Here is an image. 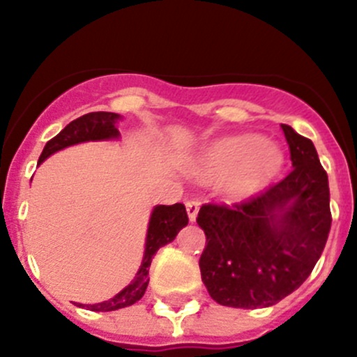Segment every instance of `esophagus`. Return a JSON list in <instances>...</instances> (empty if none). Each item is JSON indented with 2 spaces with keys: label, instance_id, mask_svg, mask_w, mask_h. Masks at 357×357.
Returning a JSON list of instances; mask_svg holds the SVG:
<instances>
[{
  "label": "esophagus",
  "instance_id": "esophagus-1",
  "mask_svg": "<svg viewBox=\"0 0 357 357\" xmlns=\"http://www.w3.org/2000/svg\"><path fill=\"white\" fill-rule=\"evenodd\" d=\"M199 208H200V204L197 200H188L186 202V212H188V218L190 221H195L197 219V214H199Z\"/></svg>",
  "mask_w": 357,
  "mask_h": 357
}]
</instances>
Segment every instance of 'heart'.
I'll return each mask as SVG.
<instances>
[{
    "instance_id": "1",
    "label": "heart",
    "mask_w": 357,
    "mask_h": 357,
    "mask_svg": "<svg viewBox=\"0 0 357 357\" xmlns=\"http://www.w3.org/2000/svg\"><path fill=\"white\" fill-rule=\"evenodd\" d=\"M283 155L271 142L259 136H229L212 143L199 158V172L205 178L226 176V186L233 193H248L264 185L278 172Z\"/></svg>"
}]
</instances>
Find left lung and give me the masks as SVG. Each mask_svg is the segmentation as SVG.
I'll return each mask as SVG.
<instances>
[{
  "mask_svg": "<svg viewBox=\"0 0 357 357\" xmlns=\"http://www.w3.org/2000/svg\"><path fill=\"white\" fill-rule=\"evenodd\" d=\"M282 129L294 167L289 176L243 202L199 211L202 282L221 305H275L307 280L328 238V176L311 139L287 124Z\"/></svg>",
  "mask_w": 357,
  "mask_h": 357,
  "instance_id": "1",
  "label": "left lung"
}]
</instances>
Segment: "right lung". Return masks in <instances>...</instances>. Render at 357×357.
I'll use <instances>...</instances> for the list:
<instances>
[{
    "mask_svg": "<svg viewBox=\"0 0 357 357\" xmlns=\"http://www.w3.org/2000/svg\"><path fill=\"white\" fill-rule=\"evenodd\" d=\"M119 119H121V115L114 114V112H89V114L75 119L70 124H67L55 138H52L46 143L41 157H39V164L45 158L52 155V153L59 152V150L66 149V146L75 145V143L119 138ZM186 225H188V214H186L185 205H157L152 212V218H150L142 268L136 273L135 280L124 290L119 291L115 297H112L105 302H100V304H88L86 307L89 311L107 312L117 311V309L128 307V305H132L135 302H138L145 295L146 287H149V269L155 252L160 247L172 242L176 238V235L179 233V229L185 228Z\"/></svg>",
    "mask_w": 357,
    "mask_h": 357,
    "instance_id": "obj_1",
    "label": "right lung"
}]
</instances>
